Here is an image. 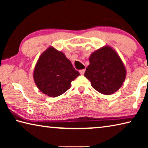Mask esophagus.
<instances>
[{"mask_svg":"<svg viewBox=\"0 0 148 148\" xmlns=\"http://www.w3.org/2000/svg\"><path fill=\"white\" fill-rule=\"evenodd\" d=\"M85 72H86V69H82V70H80V71H79V73H80V74L83 75V74H84Z\"/></svg>","mask_w":148,"mask_h":148,"instance_id":"34e87169","label":"esophagus"}]
</instances>
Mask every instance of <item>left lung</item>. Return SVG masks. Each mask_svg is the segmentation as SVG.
I'll return each mask as SVG.
<instances>
[{
	"mask_svg": "<svg viewBox=\"0 0 148 148\" xmlns=\"http://www.w3.org/2000/svg\"><path fill=\"white\" fill-rule=\"evenodd\" d=\"M125 66L116 51L105 46L92 53L84 76L91 86L102 94L114 93L122 86L126 77Z\"/></svg>",
	"mask_w": 148,
	"mask_h": 148,
	"instance_id": "8db88e82",
	"label": "left lung"
}]
</instances>
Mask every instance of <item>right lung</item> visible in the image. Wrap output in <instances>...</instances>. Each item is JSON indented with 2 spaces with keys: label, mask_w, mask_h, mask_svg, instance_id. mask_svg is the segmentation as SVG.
I'll use <instances>...</instances> for the list:
<instances>
[{
  "label": "right lung",
  "mask_w": 148,
  "mask_h": 148,
  "mask_svg": "<svg viewBox=\"0 0 148 148\" xmlns=\"http://www.w3.org/2000/svg\"><path fill=\"white\" fill-rule=\"evenodd\" d=\"M79 75L62 52L50 46L40 56L35 65V84L44 94L56 97L71 86V82Z\"/></svg>",
  "instance_id": "obj_1"
}]
</instances>
